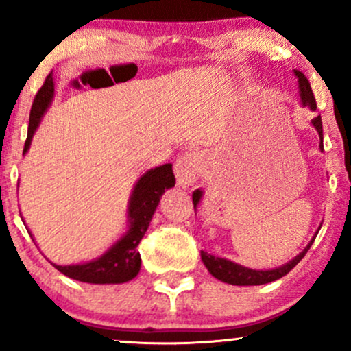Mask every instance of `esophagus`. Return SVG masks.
<instances>
[{
    "label": "esophagus",
    "mask_w": 351,
    "mask_h": 351,
    "mask_svg": "<svg viewBox=\"0 0 351 351\" xmlns=\"http://www.w3.org/2000/svg\"><path fill=\"white\" fill-rule=\"evenodd\" d=\"M204 167H206V162L199 152L183 153L175 163L176 183L183 188L189 186L199 178L201 173L204 171Z\"/></svg>",
    "instance_id": "obj_1"
}]
</instances>
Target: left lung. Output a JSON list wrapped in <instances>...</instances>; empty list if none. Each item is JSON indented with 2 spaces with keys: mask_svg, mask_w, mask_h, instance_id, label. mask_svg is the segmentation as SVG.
Masks as SVG:
<instances>
[{
  "mask_svg": "<svg viewBox=\"0 0 351 351\" xmlns=\"http://www.w3.org/2000/svg\"><path fill=\"white\" fill-rule=\"evenodd\" d=\"M293 74H295L297 80H299V94H300L302 106L310 107V110H315L317 102H315V97H313L312 87H310V82L307 80V77L297 69H293ZM312 125L317 130L318 138H320V145H318V147H320V150H324V127H322V117L317 115L315 119H312ZM201 198H203V189H195V191H193V204H195V211L196 208H198ZM318 231H320V228H318ZM318 231L315 232V236L310 239V243L305 245L304 251L297 254L292 261H289V263L282 264L280 267H276V269H267V271L249 269L237 263H232V261L229 259H224V257L213 256V254H208L206 251H201V261H203V264L206 265V269L213 277H216V279L221 282H226V284H231V285L269 284V282L280 279V277H284L285 274L291 272L292 269L295 267L302 259H304V256L307 254L310 245H312L313 241H315Z\"/></svg>",
  "mask_w": 351,
  "mask_h": 351,
  "instance_id": "obj_1",
  "label": "left lung"
}]
</instances>
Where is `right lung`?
Returning a JSON list of instances; mask_svg holds the SVG:
<instances>
[{
  "instance_id": "add662e5",
  "label": "right lung",
  "mask_w": 351,
  "mask_h": 351,
  "mask_svg": "<svg viewBox=\"0 0 351 351\" xmlns=\"http://www.w3.org/2000/svg\"><path fill=\"white\" fill-rule=\"evenodd\" d=\"M54 99V79L52 72L46 77V82L36 94L29 114V128L24 143L23 155H26L31 147V140L41 123L43 115L49 108ZM175 186L171 163H165L143 173L132 189L127 206V231L107 249L102 256L84 264L58 265L52 264L59 272L71 279L87 284H123L132 280L140 272L142 257L138 252V244L147 232L156 206L165 189ZM31 234V231H29ZM33 237V234H31ZM34 241V239H33Z\"/></svg>"
}]
</instances>
